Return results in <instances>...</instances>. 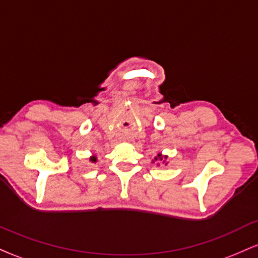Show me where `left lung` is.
Listing matches in <instances>:
<instances>
[{"instance_id": "obj_1", "label": "left lung", "mask_w": 258, "mask_h": 258, "mask_svg": "<svg viewBox=\"0 0 258 258\" xmlns=\"http://www.w3.org/2000/svg\"><path fill=\"white\" fill-rule=\"evenodd\" d=\"M166 160L167 159V156H162V155H161V154H159V155H157V157H155V160Z\"/></svg>"}]
</instances>
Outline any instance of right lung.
<instances>
[{"label":"right lung","mask_w":258,"mask_h":258,"mask_svg":"<svg viewBox=\"0 0 258 258\" xmlns=\"http://www.w3.org/2000/svg\"><path fill=\"white\" fill-rule=\"evenodd\" d=\"M90 161H91V162H96L97 159H96V156H92V157H90Z\"/></svg>","instance_id":"add662e5"}]
</instances>
